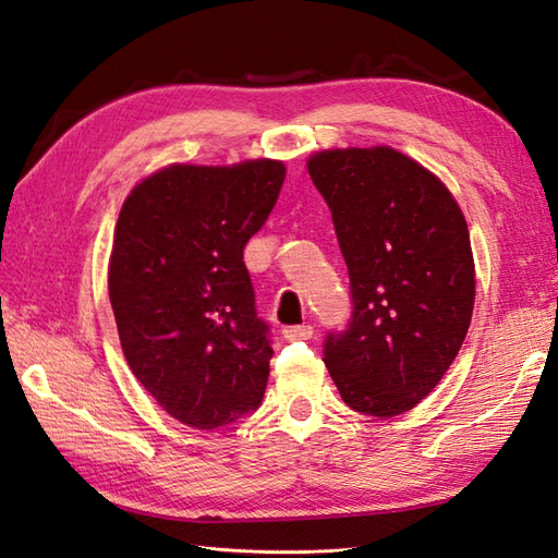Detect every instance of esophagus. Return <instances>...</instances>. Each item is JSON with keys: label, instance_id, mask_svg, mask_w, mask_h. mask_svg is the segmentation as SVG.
Masks as SVG:
<instances>
[{"label": "esophagus", "instance_id": "obj_1", "mask_svg": "<svg viewBox=\"0 0 558 558\" xmlns=\"http://www.w3.org/2000/svg\"><path fill=\"white\" fill-rule=\"evenodd\" d=\"M313 337V327L311 325H295L283 329V339H311Z\"/></svg>", "mask_w": 558, "mask_h": 558}]
</instances>
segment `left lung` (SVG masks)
<instances>
[{
	"instance_id": "8db88e82",
	"label": "left lung",
	"mask_w": 558,
	"mask_h": 558,
	"mask_svg": "<svg viewBox=\"0 0 558 558\" xmlns=\"http://www.w3.org/2000/svg\"><path fill=\"white\" fill-rule=\"evenodd\" d=\"M307 174L331 209L353 295L325 365L353 411L408 413L451 367L473 317L465 217L439 177L389 145L319 150Z\"/></svg>"
}]
</instances>
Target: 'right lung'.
<instances>
[{
	"instance_id": "1",
	"label": "right lung",
	"mask_w": 558,
	"mask_h": 558,
	"mask_svg": "<svg viewBox=\"0 0 558 558\" xmlns=\"http://www.w3.org/2000/svg\"><path fill=\"white\" fill-rule=\"evenodd\" d=\"M287 167L169 165L133 185L107 287L123 355L162 411L195 429L263 403L271 345L243 247L275 207Z\"/></svg>"
}]
</instances>
